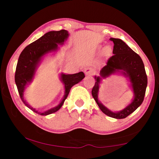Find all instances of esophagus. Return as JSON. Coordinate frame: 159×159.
I'll return each mask as SVG.
<instances>
[{
    "instance_id": "34e87169",
    "label": "esophagus",
    "mask_w": 159,
    "mask_h": 159,
    "mask_svg": "<svg viewBox=\"0 0 159 159\" xmlns=\"http://www.w3.org/2000/svg\"><path fill=\"white\" fill-rule=\"evenodd\" d=\"M85 74L86 76H93L94 74V71L93 69L91 68H87L85 70Z\"/></svg>"
}]
</instances>
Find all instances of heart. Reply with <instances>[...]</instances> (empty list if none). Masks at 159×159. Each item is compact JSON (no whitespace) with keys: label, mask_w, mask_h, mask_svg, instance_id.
Listing matches in <instances>:
<instances>
[{"label":"heart","mask_w":159,"mask_h":159,"mask_svg":"<svg viewBox=\"0 0 159 159\" xmlns=\"http://www.w3.org/2000/svg\"><path fill=\"white\" fill-rule=\"evenodd\" d=\"M100 50L101 51H103V52H102V53H103L104 55H109V54L110 53V52H111V48H109V47H107L105 48H100Z\"/></svg>","instance_id":"heart-1"}]
</instances>
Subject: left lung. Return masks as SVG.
Wrapping results in <instances>:
<instances>
[{
	"mask_svg": "<svg viewBox=\"0 0 159 159\" xmlns=\"http://www.w3.org/2000/svg\"><path fill=\"white\" fill-rule=\"evenodd\" d=\"M110 40L114 44L113 49L114 55L109 59L106 66L101 69L100 76H95L96 82L93 88L92 95L104 114L110 117L121 119L132 114L142 104L147 86V76L143 61L138 54L122 40L114 38H111ZM116 72H120L129 78L134 93V99L125 109L118 112H113L98 100V93L102 79L106 78Z\"/></svg>",
	"mask_w": 159,
	"mask_h": 159,
	"instance_id": "8db88e82",
	"label": "left lung"
}]
</instances>
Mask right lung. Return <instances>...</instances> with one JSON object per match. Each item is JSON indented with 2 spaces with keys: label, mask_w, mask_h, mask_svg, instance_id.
Wrapping results in <instances>:
<instances>
[{
  "label": "right lung",
  "mask_w": 159,
  "mask_h": 159,
  "mask_svg": "<svg viewBox=\"0 0 159 159\" xmlns=\"http://www.w3.org/2000/svg\"><path fill=\"white\" fill-rule=\"evenodd\" d=\"M68 36V31L64 29L57 31H52L48 32L36 41L27 45L19 57L17 67H16L15 80L20 98L28 108L41 116L49 115L57 111L63 105L72 86L81 81L85 77L84 73L82 71L74 74H61L60 79L64 85L65 95L57 106L45 111H38L29 105L24 98V92L26 85L33 80L35 72L43 57L48 53L57 50L58 44L63 45Z\"/></svg>",
  "instance_id": "obj_1"
}]
</instances>
